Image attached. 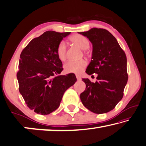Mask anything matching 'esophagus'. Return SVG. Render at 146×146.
Segmentation results:
<instances>
[{
    "instance_id": "esophagus-1",
    "label": "esophagus",
    "mask_w": 146,
    "mask_h": 146,
    "mask_svg": "<svg viewBox=\"0 0 146 146\" xmlns=\"http://www.w3.org/2000/svg\"><path fill=\"white\" fill-rule=\"evenodd\" d=\"M76 78H77V80H82V78H81V77L79 75H78V74H76Z\"/></svg>"
}]
</instances>
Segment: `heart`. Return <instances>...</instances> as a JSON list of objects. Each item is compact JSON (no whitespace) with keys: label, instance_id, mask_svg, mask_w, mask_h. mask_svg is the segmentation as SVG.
I'll return each instance as SVG.
<instances>
[{"label":"heart","instance_id":"heart-1","mask_svg":"<svg viewBox=\"0 0 146 146\" xmlns=\"http://www.w3.org/2000/svg\"><path fill=\"white\" fill-rule=\"evenodd\" d=\"M70 40L77 44L83 50L89 48L90 42L87 37L80 34H75L70 37ZM56 54L61 61H64L66 57V45L64 40L59 42L56 48ZM87 65V62L84 59L80 60H70L64 65V70L66 73H81Z\"/></svg>","mask_w":146,"mask_h":146}]
</instances>
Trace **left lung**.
<instances>
[{
    "mask_svg": "<svg viewBox=\"0 0 146 146\" xmlns=\"http://www.w3.org/2000/svg\"><path fill=\"white\" fill-rule=\"evenodd\" d=\"M87 37L92 44V59L86 73L97 74V81L82 80L86 85L80 99L83 106L96 114L113 110L122 99L128 80L127 57L118 41L108 30L93 28L78 32Z\"/></svg>",
    "mask_w": 146,
    "mask_h": 146,
    "instance_id": "1",
    "label": "left lung"
}]
</instances>
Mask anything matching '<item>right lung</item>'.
Masks as SVG:
<instances>
[{
  "label": "right lung",
  "instance_id": "add662e5",
  "mask_svg": "<svg viewBox=\"0 0 146 146\" xmlns=\"http://www.w3.org/2000/svg\"><path fill=\"white\" fill-rule=\"evenodd\" d=\"M70 33L47 31L33 39L21 52L17 74L19 92L35 113L47 115L56 111L64 92L77 81L73 73L59 75L63 68L56 48Z\"/></svg>",
  "mask_w": 146,
  "mask_h": 146
}]
</instances>
